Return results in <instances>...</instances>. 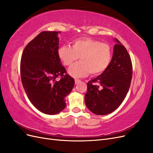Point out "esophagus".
<instances>
[{
	"mask_svg": "<svg viewBox=\"0 0 153 153\" xmlns=\"http://www.w3.org/2000/svg\"><path fill=\"white\" fill-rule=\"evenodd\" d=\"M81 82V80L80 79H75V83L76 84H78L79 83V82Z\"/></svg>",
	"mask_w": 153,
	"mask_h": 153,
	"instance_id": "1",
	"label": "esophagus"
}]
</instances>
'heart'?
Returning a JSON list of instances; mask_svg holds the SVG:
<instances>
[{"label": "heart", "mask_w": 153, "mask_h": 153, "mask_svg": "<svg viewBox=\"0 0 153 153\" xmlns=\"http://www.w3.org/2000/svg\"><path fill=\"white\" fill-rule=\"evenodd\" d=\"M58 56L65 66H70L80 58L81 62L69 68L68 73L74 77L101 75L110 66L113 58L110 45L91 38L74 40L71 47L62 45L58 48Z\"/></svg>", "instance_id": "obj_1"}]
</instances>
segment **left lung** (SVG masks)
Listing matches in <instances>:
<instances>
[{
	"label": "left lung",
	"mask_w": 153,
	"mask_h": 153,
	"mask_svg": "<svg viewBox=\"0 0 153 153\" xmlns=\"http://www.w3.org/2000/svg\"><path fill=\"white\" fill-rule=\"evenodd\" d=\"M115 41L117 43L110 66L87 83L85 104L96 115H104L115 111L125 99L131 81L133 66L130 56L125 47L117 39ZM96 84L102 86L101 90Z\"/></svg>",
	"instance_id": "1"
}]
</instances>
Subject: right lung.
Returning <instances> with one entry per match:
<instances>
[{"label":"right lung","instance_id":"add662e5","mask_svg":"<svg viewBox=\"0 0 153 153\" xmlns=\"http://www.w3.org/2000/svg\"><path fill=\"white\" fill-rule=\"evenodd\" d=\"M60 31H42L26 45L20 61V76L29 101L38 110L57 114L66 107L65 97L75 81L58 56ZM60 77L57 81L55 79Z\"/></svg>","mask_w":153,"mask_h":153}]
</instances>
